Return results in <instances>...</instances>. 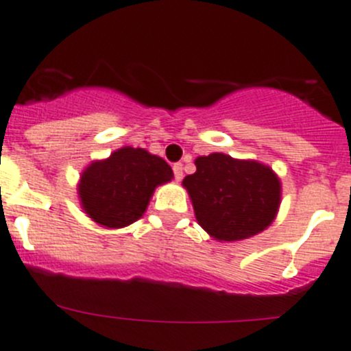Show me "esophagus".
Returning a JSON list of instances; mask_svg holds the SVG:
<instances>
[{"label":"esophagus","mask_w":351,"mask_h":351,"mask_svg":"<svg viewBox=\"0 0 351 351\" xmlns=\"http://www.w3.org/2000/svg\"><path fill=\"white\" fill-rule=\"evenodd\" d=\"M172 169H174V177H176V180H177V182H179V180L180 179H182V176H184V169H182V164H174V167H172Z\"/></svg>","instance_id":"34e87169"}]
</instances>
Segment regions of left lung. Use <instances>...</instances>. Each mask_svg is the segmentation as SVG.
<instances>
[{
  "label": "left lung",
  "instance_id": "obj_1",
  "mask_svg": "<svg viewBox=\"0 0 351 351\" xmlns=\"http://www.w3.org/2000/svg\"><path fill=\"white\" fill-rule=\"evenodd\" d=\"M186 187L196 220L218 242L244 241L273 223L282 203V182L269 165L210 154L194 160Z\"/></svg>",
  "mask_w": 351,
  "mask_h": 351
}]
</instances>
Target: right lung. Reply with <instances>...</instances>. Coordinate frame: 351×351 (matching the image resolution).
<instances>
[{
  "mask_svg": "<svg viewBox=\"0 0 351 351\" xmlns=\"http://www.w3.org/2000/svg\"><path fill=\"white\" fill-rule=\"evenodd\" d=\"M174 179L171 165L145 148L123 147L83 169L76 193L86 217L104 228L140 220L155 189Z\"/></svg>",
  "mask_w": 351,
  "mask_h": 351,
  "instance_id": "obj_1",
  "label": "right lung"
}]
</instances>
